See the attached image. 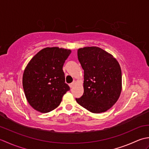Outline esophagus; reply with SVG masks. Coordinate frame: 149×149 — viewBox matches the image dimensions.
Returning <instances> with one entry per match:
<instances>
[{"instance_id":"obj_1","label":"esophagus","mask_w":149,"mask_h":149,"mask_svg":"<svg viewBox=\"0 0 149 149\" xmlns=\"http://www.w3.org/2000/svg\"><path fill=\"white\" fill-rule=\"evenodd\" d=\"M75 84V82H73V83H70V84H69V86H70V88H73V87L74 86Z\"/></svg>"}]
</instances>
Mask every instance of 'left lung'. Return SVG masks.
<instances>
[{
	"instance_id": "1",
	"label": "left lung",
	"mask_w": 149,
	"mask_h": 149,
	"mask_svg": "<svg viewBox=\"0 0 149 149\" xmlns=\"http://www.w3.org/2000/svg\"><path fill=\"white\" fill-rule=\"evenodd\" d=\"M78 60L84 70V93L77 102L93 113L105 112L118 99L122 72L112 55L99 47L78 49Z\"/></svg>"
}]
</instances>
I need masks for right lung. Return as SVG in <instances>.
I'll list each match as a JSON object with an SVG mask.
<instances>
[{"label": "right lung", "mask_w": 149, "mask_h": 149, "mask_svg": "<svg viewBox=\"0 0 149 149\" xmlns=\"http://www.w3.org/2000/svg\"><path fill=\"white\" fill-rule=\"evenodd\" d=\"M70 53V50L47 47L38 52L26 66L22 80L24 93L38 111L48 113L56 109L70 90L63 66Z\"/></svg>", "instance_id": "right-lung-1"}]
</instances>
